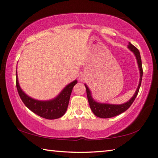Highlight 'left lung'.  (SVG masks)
I'll return each mask as SVG.
<instances>
[{"mask_svg": "<svg viewBox=\"0 0 158 158\" xmlns=\"http://www.w3.org/2000/svg\"><path fill=\"white\" fill-rule=\"evenodd\" d=\"M127 48L129 49L131 52H132L134 54H135L136 59L137 61L140 73V79H139V83L138 87L135 94L131 98L130 100H128L127 102H125L121 105H112V104H106V103H100L94 100V99L92 98L91 92L89 89V88L87 86L86 84H84L85 86V89H86V93H87V98L88 100H89V103L90 105V107L93 113L96 116L99 118H108L114 117L118 115L123 113L127 109L132 105L133 102L135 101L136 97L139 93V90L141 86V79H142L143 76V69H142V63H141V59L139 51L137 48H136L134 45H132L130 42H128Z\"/></svg>", "mask_w": 158, "mask_h": 158, "instance_id": "left-lung-1", "label": "left lung"}]
</instances>
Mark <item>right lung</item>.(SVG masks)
Listing matches in <instances>:
<instances>
[{"instance_id":"add662e5","label":"right lung","mask_w":158,"mask_h":158,"mask_svg":"<svg viewBox=\"0 0 158 158\" xmlns=\"http://www.w3.org/2000/svg\"><path fill=\"white\" fill-rule=\"evenodd\" d=\"M17 73H16V85L21 100L24 105L37 115L46 119H56L62 117L68 109L69 98L77 80L69 83L56 97L50 100H38L26 95L19 84Z\"/></svg>"}]
</instances>
